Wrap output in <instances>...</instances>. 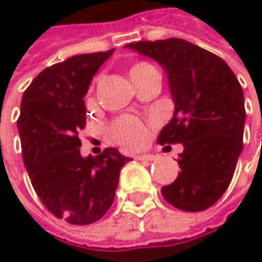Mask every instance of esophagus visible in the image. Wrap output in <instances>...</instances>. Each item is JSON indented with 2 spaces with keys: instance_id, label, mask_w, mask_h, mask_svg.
I'll use <instances>...</instances> for the list:
<instances>
[{
  "instance_id": "1",
  "label": "esophagus",
  "mask_w": 262,
  "mask_h": 262,
  "mask_svg": "<svg viewBox=\"0 0 262 262\" xmlns=\"http://www.w3.org/2000/svg\"><path fill=\"white\" fill-rule=\"evenodd\" d=\"M137 160H140V161H152V160H156V156H152V154H140V156H137Z\"/></svg>"
}]
</instances>
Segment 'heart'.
Wrapping results in <instances>:
<instances>
[{"instance_id":"1","label":"heart","mask_w":262,"mask_h":262,"mask_svg":"<svg viewBox=\"0 0 262 262\" xmlns=\"http://www.w3.org/2000/svg\"><path fill=\"white\" fill-rule=\"evenodd\" d=\"M151 70H154V66L150 64L148 61H137L129 68V78L137 85L141 79H144ZM96 79H94L92 85L89 88V94L94 91ZM110 135L114 143L121 145L122 148L127 150H137L143 147L147 138H148V127L135 117L124 115L117 118L110 125Z\"/></svg>"}]
</instances>
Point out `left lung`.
<instances>
[{
  "mask_svg": "<svg viewBox=\"0 0 262 262\" xmlns=\"http://www.w3.org/2000/svg\"><path fill=\"white\" fill-rule=\"evenodd\" d=\"M125 47L166 70L174 115L157 143L183 144L180 173L161 194L174 208L202 212L216 203L232 180L244 147L242 88L224 59L182 38L135 41Z\"/></svg>",
  "mask_w": 262,
  "mask_h": 262,
  "instance_id": "obj_1",
  "label": "left lung"
}]
</instances>
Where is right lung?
<instances>
[{
  "label": "right lung",
  "instance_id": "right-lung-1",
  "mask_svg": "<svg viewBox=\"0 0 262 262\" xmlns=\"http://www.w3.org/2000/svg\"><path fill=\"white\" fill-rule=\"evenodd\" d=\"M114 53L78 54L46 68L24 91L17 127L24 166L46 209L72 225H89L108 212L119 171L131 159L117 148L80 156L86 125L83 96L99 66Z\"/></svg>",
  "mask_w": 262,
  "mask_h": 262
}]
</instances>
